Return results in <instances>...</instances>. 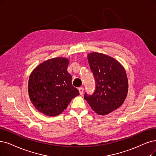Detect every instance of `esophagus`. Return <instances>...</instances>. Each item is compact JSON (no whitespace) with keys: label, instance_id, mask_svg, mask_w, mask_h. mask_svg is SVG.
<instances>
[{"label":"esophagus","instance_id":"34e87169","mask_svg":"<svg viewBox=\"0 0 156 156\" xmlns=\"http://www.w3.org/2000/svg\"><path fill=\"white\" fill-rule=\"evenodd\" d=\"M79 91L80 95L83 94V91H84V88H83V87H80V88H79Z\"/></svg>","mask_w":156,"mask_h":156}]
</instances>
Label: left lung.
Segmentation results:
<instances>
[{"mask_svg":"<svg viewBox=\"0 0 156 156\" xmlns=\"http://www.w3.org/2000/svg\"><path fill=\"white\" fill-rule=\"evenodd\" d=\"M88 60L95 79L96 89L84 99L95 113L108 115L120 108L128 92V79L125 68L117 60L99 52L88 54Z\"/></svg>","mask_w":156,"mask_h":156,"instance_id":"left-lung-1","label":"left lung"}]
</instances>
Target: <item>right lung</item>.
I'll return each mask as SVG.
<instances>
[{
  "mask_svg": "<svg viewBox=\"0 0 156 156\" xmlns=\"http://www.w3.org/2000/svg\"><path fill=\"white\" fill-rule=\"evenodd\" d=\"M69 59L58 57L49 59L37 66L31 72L28 93L34 108L43 115H60L72 99L79 95L72 84V76L68 72Z\"/></svg>",
  "mask_w": 156,
  "mask_h": 156,
  "instance_id": "add662e5",
  "label": "right lung"
}]
</instances>
